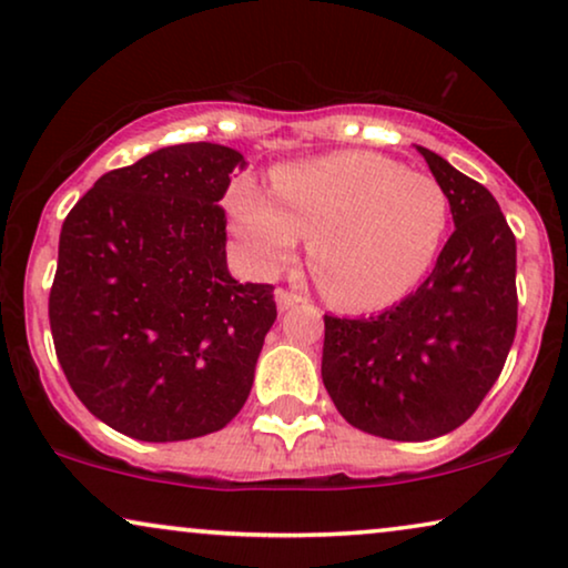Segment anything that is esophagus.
Masks as SVG:
<instances>
[{
	"label": "esophagus",
	"instance_id": "34e87169",
	"mask_svg": "<svg viewBox=\"0 0 568 568\" xmlns=\"http://www.w3.org/2000/svg\"><path fill=\"white\" fill-rule=\"evenodd\" d=\"M274 297H276V307L282 310V313H284V310H290V307L300 305V302H302L300 294H294V292H286V290H276Z\"/></svg>",
	"mask_w": 568,
	"mask_h": 568
}]
</instances>
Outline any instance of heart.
Segmentation results:
<instances>
[{
	"label": "heart",
	"instance_id": "b5f03b06",
	"mask_svg": "<svg viewBox=\"0 0 568 568\" xmlns=\"http://www.w3.org/2000/svg\"><path fill=\"white\" fill-rule=\"evenodd\" d=\"M274 196L237 183L227 199L247 268L274 276L310 235V268L333 302L385 307L432 268L449 220L434 178L375 152H336L271 175Z\"/></svg>",
	"mask_w": 568,
	"mask_h": 568
}]
</instances>
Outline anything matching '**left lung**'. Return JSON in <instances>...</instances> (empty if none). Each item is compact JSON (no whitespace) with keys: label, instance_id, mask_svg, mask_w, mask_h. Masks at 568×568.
Masks as SVG:
<instances>
[{"label":"left lung","instance_id":"left-lung-1","mask_svg":"<svg viewBox=\"0 0 568 568\" xmlns=\"http://www.w3.org/2000/svg\"><path fill=\"white\" fill-rule=\"evenodd\" d=\"M455 232L429 278L379 315H325L323 385L356 429L424 442L476 414L517 331V243L488 189L416 146Z\"/></svg>","mask_w":568,"mask_h":568}]
</instances>
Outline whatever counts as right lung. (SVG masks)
Listing matches in <instances>:
<instances>
[{
	"label": "right lung",
	"mask_w": 568,
	"mask_h": 568,
	"mask_svg": "<svg viewBox=\"0 0 568 568\" xmlns=\"http://www.w3.org/2000/svg\"><path fill=\"white\" fill-rule=\"evenodd\" d=\"M237 168L222 144L162 146L98 178L61 227L53 346L84 408L126 437H204L251 395L276 302L227 271L220 201Z\"/></svg>",
	"instance_id": "add662e5"
}]
</instances>
